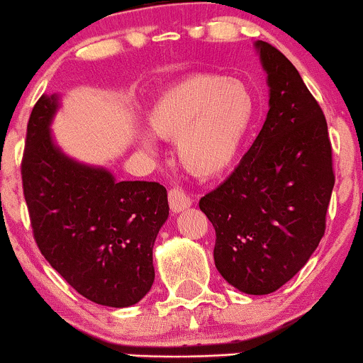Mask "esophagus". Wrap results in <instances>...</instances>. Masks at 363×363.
<instances>
[{
    "label": "esophagus",
    "mask_w": 363,
    "mask_h": 363,
    "mask_svg": "<svg viewBox=\"0 0 363 363\" xmlns=\"http://www.w3.org/2000/svg\"><path fill=\"white\" fill-rule=\"evenodd\" d=\"M167 199H169V208L173 213H182L192 206V199L183 194L180 189H171Z\"/></svg>",
    "instance_id": "obj_1"
}]
</instances>
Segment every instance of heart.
Instances as JSON below:
<instances>
[{"mask_svg":"<svg viewBox=\"0 0 363 363\" xmlns=\"http://www.w3.org/2000/svg\"><path fill=\"white\" fill-rule=\"evenodd\" d=\"M258 118L255 91L240 79L196 72L166 86L147 112L150 131L177 140L178 161L192 177L209 180L235 164ZM140 145L154 150L150 135Z\"/></svg>","mask_w":363,"mask_h":363,"instance_id":"obj_1","label":"heart"}]
</instances>
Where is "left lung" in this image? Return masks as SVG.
Segmentation results:
<instances>
[{
    "instance_id": "1",
    "label": "left lung",
    "mask_w": 363,
    "mask_h": 363,
    "mask_svg": "<svg viewBox=\"0 0 363 363\" xmlns=\"http://www.w3.org/2000/svg\"><path fill=\"white\" fill-rule=\"evenodd\" d=\"M270 111L233 173L199 201L216 232L214 264L245 294L275 292L298 274L325 232L333 147L320 105L286 55L256 41Z\"/></svg>"
}]
</instances>
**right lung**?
I'll return each mask as SVG.
<instances>
[{"label":"right lung","instance_id":"obj_1","mask_svg":"<svg viewBox=\"0 0 363 363\" xmlns=\"http://www.w3.org/2000/svg\"><path fill=\"white\" fill-rule=\"evenodd\" d=\"M60 96L43 95L27 124L22 185L34 239L81 296L111 308L136 305L154 284L152 249L169 216L157 182H118L62 152L52 121Z\"/></svg>","mask_w":363,"mask_h":363}]
</instances>
